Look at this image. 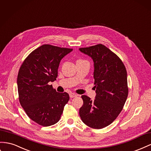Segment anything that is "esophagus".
Masks as SVG:
<instances>
[{
    "mask_svg": "<svg viewBox=\"0 0 151 151\" xmlns=\"http://www.w3.org/2000/svg\"><path fill=\"white\" fill-rule=\"evenodd\" d=\"M69 95H70V98H74V97L77 96V95L76 94V93H70V94H69Z\"/></svg>",
    "mask_w": 151,
    "mask_h": 151,
    "instance_id": "34e87169",
    "label": "esophagus"
}]
</instances>
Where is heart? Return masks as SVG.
Segmentation results:
<instances>
[{"label":"heart","instance_id":"1","mask_svg":"<svg viewBox=\"0 0 151 151\" xmlns=\"http://www.w3.org/2000/svg\"><path fill=\"white\" fill-rule=\"evenodd\" d=\"M78 61H84V60H79Z\"/></svg>","mask_w":151,"mask_h":151}]
</instances>
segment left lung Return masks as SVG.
<instances>
[{
	"label": "left lung",
	"mask_w": 151,
	"mask_h": 151,
	"mask_svg": "<svg viewBox=\"0 0 151 151\" xmlns=\"http://www.w3.org/2000/svg\"><path fill=\"white\" fill-rule=\"evenodd\" d=\"M94 63L95 99L82 95L79 116L89 127L101 129L111 124L121 112L127 99V72L123 63L103 44L79 48Z\"/></svg>",
	"instance_id": "1"
}]
</instances>
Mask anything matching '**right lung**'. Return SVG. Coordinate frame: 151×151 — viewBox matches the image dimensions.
Instances as JSON below:
<instances>
[{
	"mask_svg": "<svg viewBox=\"0 0 151 151\" xmlns=\"http://www.w3.org/2000/svg\"><path fill=\"white\" fill-rule=\"evenodd\" d=\"M72 49L50 44L37 48L24 60L17 78L20 104L30 119L43 126L58 123L69 100L67 93H58L50 82L58 76L60 61Z\"/></svg>",
	"mask_w": 151,
	"mask_h": 151,
	"instance_id": "add662e5",
	"label": "right lung"
}]
</instances>
